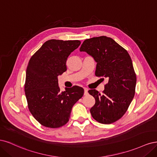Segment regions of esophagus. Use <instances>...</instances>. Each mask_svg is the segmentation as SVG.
Segmentation results:
<instances>
[{"label": "esophagus", "mask_w": 157, "mask_h": 157, "mask_svg": "<svg viewBox=\"0 0 157 157\" xmlns=\"http://www.w3.org/2000/svg\"><path fill=\"white\" fill-rule=\"evenodd\" d=\"M88 94V89L84 88V95H87Z\"/></svg>", "instance_id": "1"}]
</instances>
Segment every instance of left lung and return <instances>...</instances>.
I'll list each match as a JSON object with an SVG mask.
<instances>
[{"label": "left lung", "mask_w": 157, "mask_h": 157, "mask_svg": "<svg viewBox=\"0 0 157 157\" xmlns=\"http://www.w3.org/2000/svg\"><path fill=\"white\" fill-rule=\"evenodd\" d=\"M79 50L97 63L95 75L108 81L102 93L89 90L95 98L90 112L100 123H113L123 117L134 97L136 75L132 59L126 49L105 36L85 40Z\"/></svg>", "instance_id": "1"}]
</instances>
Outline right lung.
Listing matches in <instances>:
<instances>
[{
	"label": "right lung",
	"instance_id": "obj_1",
	"mask_svg": "<svg viewBox=\"0 0 157 157\" xmlns=\"http://www.w3.org/2000/svg\"><path fill=\"white\" fill-rule=\"evenodd\" d=\"M79 40H49L30 59L25 84L28 108L33 117L45 127L56 128L67 124L72 108L84 93L74 86L60 92L58 76L67 70L69 55Z\"/></svg>",
	"mask_w": 157,
	"mask_h": 157
}]
</instances>
